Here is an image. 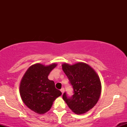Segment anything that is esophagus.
I'll return each mask as SVG.
<instances>
[{"label": "esophagus", "mask_w": 127, "mask_h": 127, "mask_svg": "<svg viewBox=\"0 0 127 127\" xmlns=\"http://www.w3.org/2000/svg\"><path fill=\"white\" fill-rule=\"evenodd\" d=\"M60 91H61V92H62V94H63L64 91V89L63 88L61 89V90H60Z\"/></svg>", "instance_id": "34e87169"}]
</instances>
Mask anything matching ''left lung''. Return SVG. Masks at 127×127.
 <instances>
[{
  "mask_svg": "<svg viewBox=\"0 0 127 127\" xmlns=\"http://www.w3.org/2000/svg\"><path fill=\"white\" fill-rule=\"evenodd\" d=\"M63 72L73 90L71 97L64 93L63 98L73 112L83 114L95 105L100 98L101 85L98 76L93 68L84 63L62 65Z\"/></svg>",
  "mask_w": 127,
  "mask_h": 127,
  "instance_id": "obj_1",
  "label": "left lung"
}]
</instances>
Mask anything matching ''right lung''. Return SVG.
<instances>
[{
	"instance_id": "add662e5",
	"label": "right lung",
	"mask_w": 127,
	"mask_h": 127,
	"mask_svg": "<svg viewBox=\"0 0 127 127\" xmlns=\"http://www.w3.org/2000/svg\"><path fill=\"white\" fill-rule=\"evenodd\" d=\"M56 64L45 65H32L23 77L20 87L21 99L29 109L39 114H43L51 109L55 98L62 92L55 88V83L48 78Z\"/></svg>"
}]
</instances>
